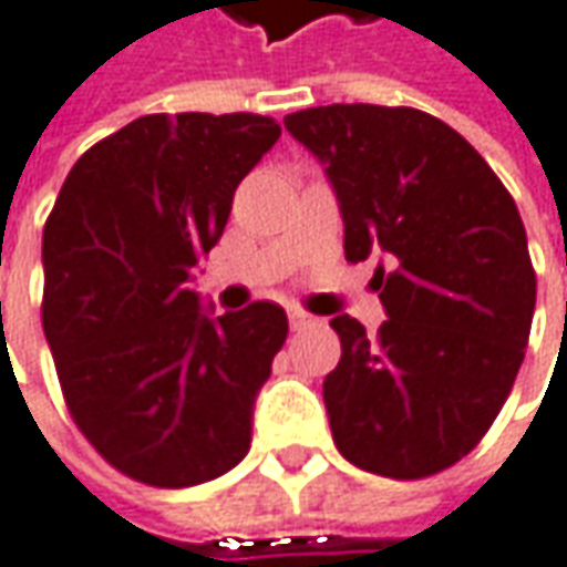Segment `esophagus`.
Instances as JSON below:
<instances>
[{"mask_svg": "<svg viewBox=\"0 0 567 567\" xmlns=\"http://www.w3.org/2000/svg\"><path fill=\"white\" fill-rule=\"evenodd\" d=\"M288 323H291V330H305V327H310V323H317V317L313 313H308V310H288Z\"/></svg>", "mask_w": 567, "mask_h": 567, "instance_id": "obj_1", "label": "esophagus"}]
</instances>
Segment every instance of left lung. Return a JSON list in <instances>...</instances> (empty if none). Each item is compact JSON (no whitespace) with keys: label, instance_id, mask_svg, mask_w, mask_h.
Instances as JSON below:
<instances>
[{"label":"left lung","instance_id":"1","mask_svg":"<svg viewBox=\"0 0 567 567\" xmlns=\"http://www.w3.org/2000/svg\"><path fill=\"white\" fill-rule=\"evenodd\" d=\"M285 130L327 164L346 259L374 254L386 320L332 317L342 358L323 381L339 454L425 480L470 454L505 406L536 308L527 231L480 152L415 107L330 104Z\"/></svg>","mask_w":567,"mask_h":567}]
</instances>
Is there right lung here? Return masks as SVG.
Segmentation results:
<instances>
[{"label":"right lung","instance_id":"obj_1","mask_svg":"<svg viewBox=\"0 0 567 567\" xmlns=\"http://www.w3.org/2000/svg\"><path fill=\"white\" fill-rule=\"evenodd\" d=\"M279 136L259 113L138 116L75 161L43 225L40 317L62 400L130 480L186 488L250 451L288 317L272 301L209 317L189 279Z\"/></svg>","mask_w":567,"mask_h":567}]
</instances>
